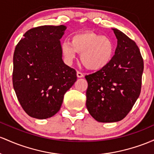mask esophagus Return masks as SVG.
<instances>
[{"label":"esophagus","mask_w":154,"mask_h":154,"mask_svg":"<svg viewBox=\"0 0 154 154\" xmlns=\"http://www.w3.org/2000/svg\"><path fill=\"white\" fill-rule=\"evenodd\" d=\"M76 75H77V77L78 78H82L83 76H84V75H83L82 72H79V71H77Z\"/></svg>","instance_id":"esophagus-1"}]
</instances>
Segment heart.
<instances>
[{"label": "heart", "instance_id": "heart-1", "mask_svg": "<svg viewBox=\"0 0 154 154\" xmlns=\"http://www.w3.org/2000/svg\"><path fill=\"white\" fill-rule=\"evenodd\" d=\"M61 51L65 63L71 65L81 53V61L86 68L99 70L110 63L114 54V45L108 38L94 32H82L72 35L71 41H64Z\"/></svg>", "mask_w": 154, "mask_h": 154}]
</instances>
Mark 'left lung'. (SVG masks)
<instances>
[{
  "mask_svg": "<svg viewBox=\"0 0 154 154\" xmlns=\"http://www.w3.org/2000/svg\"><path fill=\"white\" fill-rule=\"evenodd\" d=\"M117 47L104 68L86 75L88 82L86 108L99 122H116L127 116L139 97L144 68L143 59L135 42L113 29Z\"/></svg>",
  "mask_w": 154,
  "mask_h": 154,
  "instance_id": "8db88e82",
  "label": "left lung"
}]
</instances>
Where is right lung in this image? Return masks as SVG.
<instances>
[{"label": "right lung", "mask_w": 154, "mask_h": 154, "mask_svg": "<svg viewBox=\"0 0 154 154\" xmlns=\"http://www.w3.org/2000/svg\"><path fill=\"white\" fill-rule=\"evenodd\" d=\"M65 29L64 25L33 27L15 48L13 86L22 108L32 118L56 114L65 92L76 81L75 69L62 59L60 39Z\"/></svg>", "instance_id": "add662e5"}]
</instances>
